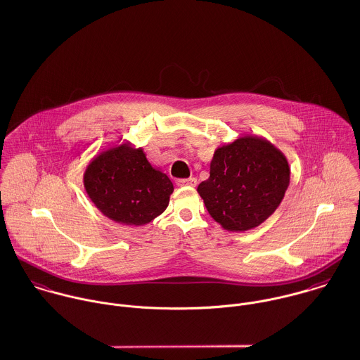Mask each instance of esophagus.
I'll return each mask as SVG.
<instances>
[{
	"label": "esophagus",
	"mask_w": 360,
	"mask_h": 360,
	"mask_svg": "<svg viewBox=\"0 0 360 360\" xmlns=\"http://www.w3.org/2000/svg\"><path fill=\"white\" fill-rule=\"evenodd\" d=\"M198 184L196 178H185V179H176L178 186H195Z\"/></svg>",
	"instance_id": "34e87169"
}]
</instances>
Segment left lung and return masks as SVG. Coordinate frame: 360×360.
I'll use <instances>...</instances> for the list:
<instances>
[{
    "mask_svg": "<svg viewBox=\"0 0 360 360\" xmlns=\"http://www.w3.org/2000/svg\"><path fill=\"white\" fill-rule=\"evenodd\" d=\"M290 182L285 154L271 141L244 136L214 151L210 176L198 186L209 214L227 231H247L275 213Z\"/></svg>",
    "mask_w": 360,
    "mask_h": 360,
    "instance_id": "8db88e82",
    "label": "left lung"
}]
</instances>
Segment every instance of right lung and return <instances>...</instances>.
<instances>
[{"label":"right lung","instance_id":"right-lung-1","mask_svg":"<svg viewBox=\"0 0 360 360\" xmlns=\"http://www.w3.org/2000/svg\"><path fill=\"white\" fill-rule=\"evenodd\" d=\"M84 188L102 214L127 226L148 224L167 209L174 192L171 179L129 141L99 153L88 164Z\"/></svg>","mask_w":360,"mask_h":360}]
</instances>
